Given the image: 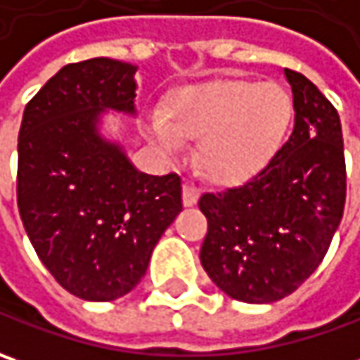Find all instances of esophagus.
Wrapping results in <instances>:
<instances>
[{
    "label": "esophagus",
    "instance_id": "esophagus-1",
    "mask_svg": "<svg viewBox=\"0 0 360 360\" xmlns=\"http://www.w3.org/2000/svg\"><path fill=\"white\" fill-rule=\"evenodd\" d=\"M197 199H199V189H197L193 183H185L183 185V203L187 207H191V205H195Z\"/></svg>",
    "mask_w": 360,
    "mask_h": 360
}]
</instances>
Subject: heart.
Segmentation results:
<instances>
[{
  "instance_id": "obj_1",
  "label": "heart",
  "mask_w": 360,
  "mask_h": 360,
  "mask_svg": "<svg viewBox=\"0 0 360 360\" xmlns=\"http://www.w3.org/2000/svg\"><path fill=\"white\" fill-rule=\"evenodd\" d=\"M292 120L290 94L276 82L211 80L181 88L165 112L150 117V134L167 150L181 134L201 136L197 165L213 181L233 183L258 173L278 150Z\"/></svg>"
}]
</instances>
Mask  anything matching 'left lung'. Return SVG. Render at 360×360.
Here are the masks:
<instances>
[{
  "label": "left lung",
  "mask_w": 360,
  "mask_h": 360,
  "mask_svg": "<svg viewBox=\"0 0 360 360\" xmlns=\"http://www.w3.org/2000/svg\"><path fill=\"white\" fill-rule=\"evenodd\" d=\"M294 131L238 187L199 197L207 217L201 266L227 296L270 304L298 288L328 252L347 199L340 118L304 74L284 70Z\"/></svg>",
  "instance_id": "8db88e82"
}]
</instances>
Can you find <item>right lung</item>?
<instances>
[{
  "label": "right lung",
  "instance_id": "add662e5",
  "mask_svg": "<svg viewBox=\"0 0 360 360\" xmlns=\"http://www.w3.org/2000/svg\"><path fill=\"white\" fill-rule=\"evenodd\" d=\"M133 64H68L25 104L18 136V210L41 264L70 294L108 302L141 282L183 210L181 177L136 171L98 133L101 112L134 115Z\"/></svg>",
  "mask_w": 360,
  "mask_h": 360
}]
</instances>
